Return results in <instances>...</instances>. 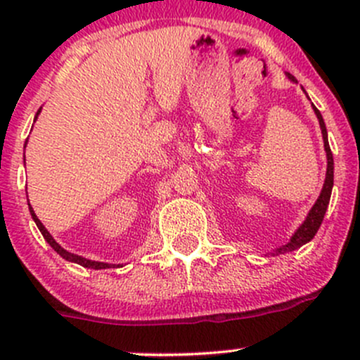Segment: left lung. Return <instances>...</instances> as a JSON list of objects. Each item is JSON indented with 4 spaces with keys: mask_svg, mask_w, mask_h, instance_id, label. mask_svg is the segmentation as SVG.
Masks as SVG:
<instances>
[{
    "mask_svg": "<svg viewBox=\"0 0 360 360\" xmlns=\"http://www.w3.org/2000/svg\"><path fill=\"white\" fill-rule=\"evenodd\" d=\"M288 78L291 79L292 83H297L296 78L288 72ZM314 108L315 115H317L319 120V125H321L322 130V139H324V150H326V157H328V170H326V181H324V186H322L321 195H319L317 202L314 203V207L310 209L308 216L304 217V221L301 223V226L297 228L296 231L292 233L291 240L288 242L285 245H281L274 250V254H284V252H291V250L300 249L301 245H304L307 242H310L311 238L315 237L317 230L321 228L322 219H324V214L328 210L329 200H331V191H333V183H335V162H333V153H331V148H329V141H328V130H326V123L324 118H322L321 111L311 104Z\"/></svg>",
    "mask_w": 360,
    "mask_h": 360,
    "instance_id": "left-lung-1",
    "label": "left lung"
}]
</instances>
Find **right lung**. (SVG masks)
Masks as SVG:
<instances>
[{
	"mask_svg": "<svg viewBox=\"0 0 360 360\" xmlns=\"http://www.w3.org/2000/svg\"><path fill=\"white\" fill-rule=\"evenodd\" d=\"M39 111H41V110H38V112H36L34 120L38 118ZM24 160H25V158H24ZM27 205H29V212H31V216H32V219H34V223H36V226H38V230L41 231L43 238H45V240L49 242L50 248H52L53 250H56V252L59 254L60 257H64V259H66V261H71V263H78V264H82V266H85V268H94V270H103V268H111V266H115V264H110V263H101V261L86 259V257L78 256V254H72V252H69V250H66L64 248H60V245L57 244V242H56V238H53L52 235L49 233V230H46V228L43 226L41 221L38 219V216H36L34 210H32V207H31V203H29V200H27Z\"/></svg>",
	"mask_w": 360,
	"mask_h": 360,
	"instance_id": "right-lung-1",
	"label": "right lung"
}]
</instances>
